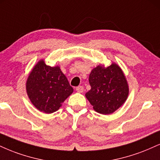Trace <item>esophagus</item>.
<instances>
[{
  "mask_svg": "<svg viewBox=\"0 0 160 160\" xmlns=\"http://www.w3.org/2000/svg\"><path fill=\"white\" fill-rule=\"evenodd\" d=\"M76 91L79 92V93H82V92H83V86H78V87H77Z\"/></svg>",
  "mask_w": 160,
  "mask_h": 160,
  "instance_id": "1",
  "label": "esophagus"
}]
</instances>
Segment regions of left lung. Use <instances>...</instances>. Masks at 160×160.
<instances>
[{
  "instance_id": "left-lung-1",
  "label": "left lung",
  "mask_w": 160,
  "mask_h": 160,
  "mask_svg": "<svg viewBox=\"0 0 160 160\" xmlns=\"http://www.w3.org/2000/svg\"><path fill=\"white\" fill-rule=\"evenodd\" d=\"M91 89L86 98L94 110L109 115L120 108L128 99L129 86L122 69L112 62L108 67L99 65L92 70L88 78Z\"/></svg>"
}]
</instances>
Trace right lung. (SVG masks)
Instances as JSON below:
<instances>
[{
  "instance_id": "right-lung-1",
  "label": "right lung",
  "mask_w": 160,
  "mask_h": 160,
  "mask_svg": "<svg viewBox=\"0 0 160 160\" xmlns=\"http://www.w3.org/2000/svg\"><path fill=\"white\" fill-rule=\"evenodd\" d=\"M26 91L38 110L51 114L60 108L74 89L60 67H51L45 64L44 59H40L29 74Z\"/></svg>"
}]
</instances>
